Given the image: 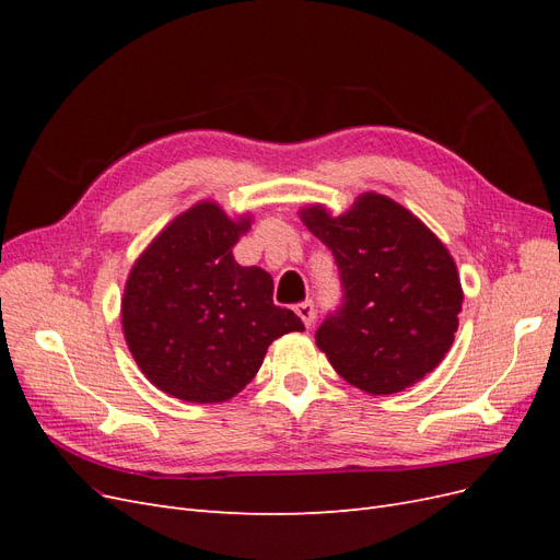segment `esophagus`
Instances as JSON below:
<instances>
[{
  "instance_id": "esophagus-1",
  "label": "esophagus",
  "mask_w": 560,
  "mask_h": 560,
  "mask_svg": "<svg viewBox=\"0 0 560 560\" xmlns=\"http://www.w3.org/2000/svg\"><path fill=\"white\" fill-rule=\"evenodd\" d=\"M296 311V315L303 319V325L306 327H311L313 322H315V303L313 301H303V303H299V306L294 308Z\"/></svg>"
}]
</instances>
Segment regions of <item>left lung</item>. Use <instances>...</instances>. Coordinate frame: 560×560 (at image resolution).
<instances>
[{
    "mask_svg": "<svg viewBox=\"0 0 560 560\" xmlns=\"http://www.w3.org/2000/svg\"><path fill=\"white\" fill-rule=\"evenodd\" d=\"M301 219L341 276V306L315 331L336 374L369 395H393L436 369L463 308L457 268L436 235L378 194L341 217L313 206Z\"/></svg>",
    "mask_w": 560,
    "mask_h": 560,
    "instance_id": "1",
    "label": "left lung"
}]
</instances>
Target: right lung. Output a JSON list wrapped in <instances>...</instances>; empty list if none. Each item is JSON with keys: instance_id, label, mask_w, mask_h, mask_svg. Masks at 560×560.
<instances>
[{"instance_id": "add662e5", "label": "right lung", "mask_w": 560, "mask_h": 560, "mask_svg": "<svg viewBox=\"0 0 560 560\" xmlns=\"http://www.w3.org/2000/svg\"><path fill=\"white\" fill-rule=\"evenodd\" d=\"M233 222L198 202L161 231L135 261L121 301L128 348L142 374L184 401H226L257 376L268 346L303 322L273 303V278L241 266Z\"/></svg>"}]
</instances>
